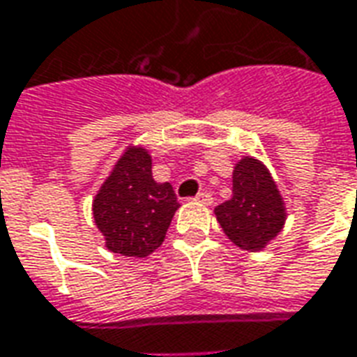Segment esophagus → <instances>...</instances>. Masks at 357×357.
I'll return each instance as SVG.
<instances>
[{
    "mask_svg": "<svg viewBox=\"0 0 357 357\" xmlns=\"http://www.w3.org/2000/svg\"><path fill=\"white\" fill-rule=\"evenodd\" d=\"M195 201L202 202V204H210V202H212V195H210L208 191H201V193L195 197Z\"/></svg>",
    "mask_w": 357,
    "mask_h": 357,
    "instance_id": "esophagus-1",
    "label": "esophagus"
}]
</instances>
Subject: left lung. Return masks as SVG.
Returning a JSON list of instances; mask_svg holds the SVG:
<instances>
[{
    "label": "left lung",
    "mask_w": 357,
    "mask_h": 357,
    "mask_svg": "<svg viewBox=\"0 0 357 357\" xmlns=\"http://www.w3.org/2000/svg\"><path fill=\"white\" fill-rule=\"evenodd\" d=\"M224 233L245 250H262L283 229L284 206L268 168L243 158L233 170V197L216 206Z\"/></svg>",
    "instance_id": "left-lung-1"
}]
</instances>
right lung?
I'll use <instances>...</instances> for the list:
<instances>
[{"mask_svg":"<svg viewBox=\"0 0 357 357\" xmlns=\"http://www.w3.org/2000/svg\"><path fill=\"white\" fill-rule=\"evenodd\" d=\"M179 202L170 183H156L145 149H128L93 201L95 225L107 248L145 258L162 245Z\"/></svg>","mask_w":357,"mask_h":357,"instance_id":"obj_1","label":"right lung"}]
</instances>
